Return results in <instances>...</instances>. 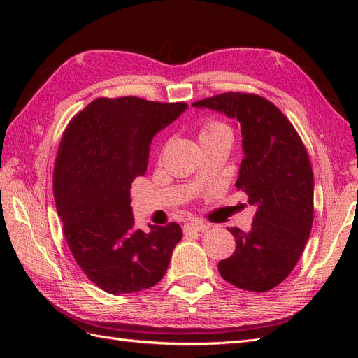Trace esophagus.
<instances>
[{
	"label": "esophagus",
	"mask_w": 358,
	"mask_h": 358,
	"mask_svg": "<svg viewBox=\"0 0 358 358\" xmlns=\"http://www.w3.org/2000/svg\"><path fill=\"white\" fill-rule=\"evenodd\" d=\"M209 229V224L206 222H201V221H191V222H187L185 225H183V231L188 233V231H199V233H203Z\"/></svg>",
	"instance_id": "esophagus-1"
}]
</instances>
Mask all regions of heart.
Wrapping results in <instances>:
<instances>
[{
	"mask_svg": "<svg viewBox=\"0 0 358 358\" xmlns=\"http://www.w3.org/2000/svg\"><path fill=\"white\" fill-rule=\"evenodd\" d=\"M218 134H225V136H230V129L225 124L218 122V121H209L206 124L201 131H200V138L203 137H209V136H218Z\"/></svg>",
	"mask_w": 358,
	"mask_h": 358,
	"instance_id": "obj_1",
	"label": "heart"
}]
</instances>
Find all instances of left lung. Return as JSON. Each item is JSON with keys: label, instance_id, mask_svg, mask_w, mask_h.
<instances>
[{"label": "left lung", "instance_id": "1", "mask_svg": "<svg viewBox=\"0 0 358 358\" xmlns=\"http://www.w3.org/2000/svg\"><path fill=\"white\" fill-rule=\"evenodd\" d=\"M234 119L243 159L236 187L255 206L252 229L229 231L236 251L218 263L231 285L264 292L291 273L309 239L313 221V173L294 127L263 96L227 92L192 103Z\"/></svg>", "mask_w": 358, "mask_h": 358}]
</instances>
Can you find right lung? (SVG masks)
<instances>
[{
  "mask_svg": "<svg viewBox=\"0 0 358 358\" xmlns=\"http://www.w3.org/2000/svg\"><path fill=\"white\" fill-rule=\"evenodd\" d=\"M188 109L137 96L99 99L73 117L53 171V197L76 263L109 294L154 287L182 239L179 224L136 227L131 182L148 169L150 142Z\"/></svg>",
  "mask_w": 358,
  "mask_h": 358,
  "instance_id": "obj_1",
  "label": "right lung"
}]
</instances>
